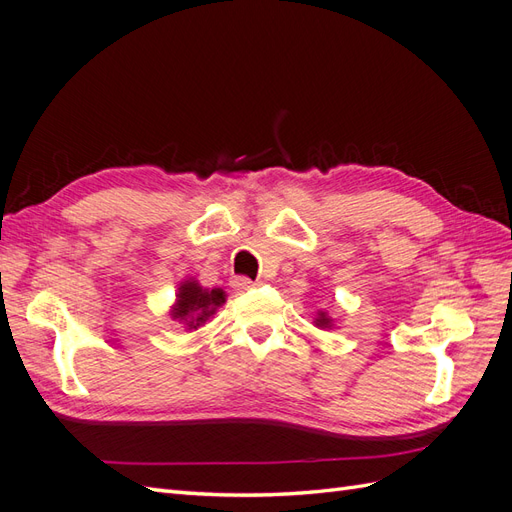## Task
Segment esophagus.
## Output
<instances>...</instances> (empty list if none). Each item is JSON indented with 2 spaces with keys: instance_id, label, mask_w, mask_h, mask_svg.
<instances>
[{
  "instance_id": "esophagus-1",
  "label": "esophagus",
  "mask_w": 512,
  "mask_h": 512,
  "mask_svg": "<svg viewBox=\"0 0 512 512\" xmlns=\"http://www.w3.org/2000/svg\"><path fill=\"white\" fill-rule=\"evenodd\" d=\"M230 286L235 288V290H250V288H254L256 284L250 280V277L237 275V277H232V280H230Z\"/></svg>"
}]
</instances>
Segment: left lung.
<instances>
[{"label":"left lung","instance_id":"8db88e82","mask_svg":"<svg viewBox=\"0 0 512 512\" xmlns=\"http://www.w3.org/2000/svg\"><path fill=\"white\" fill-rule=\"evenodd\" d=\"M314 324H316L318 329L329 331V329H333V327H335V320L329 316V312H322V309H318V312H316V318H314Z\"/></svg>","mask_w":512,"mask_h":512}]
</instances>
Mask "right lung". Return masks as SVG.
Returning <instances> with one entry per match:
<instances>
[{"mask_svg": "<svg viewBox=\"0 0 512 512\" xmlns=\"http://www.w3.org/2000/svg\"><path fill=\"white\" fill-rule=\"evenodd\" d=\"M226 303L222 288H203L196 277H185L177 288V299L170 305L168 316L183 324L185 331L205 327V322Z\"/></svg>", "mask_w": 512, "mask_h": 512, "instance_id": "add662e5", "label": "right lung"}]
</instances>
